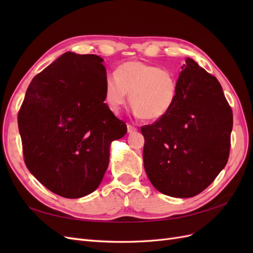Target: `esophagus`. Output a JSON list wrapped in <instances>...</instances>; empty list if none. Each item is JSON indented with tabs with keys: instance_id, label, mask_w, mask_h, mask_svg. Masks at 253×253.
<instances>
[{
	"instance_id": "obj_1",
	"label": "esophagus",
	"mask_w": 253,
	"mask_h": 253,
	"mask_svg": "<svg viewBox=\"0 0 253 253\" xmlns=\"http://www.w3.org/2000/svg\"><path fill=\"white\" fill-rule=\"evenodd\" d=\"M137 131V127L132 126V125H127V132L128 133H134Z\"/></svg>"
}]
</instances>
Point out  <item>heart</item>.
<instances>
[{
	"label": "heart",
	"instance_id": "1",
	"mask_svg": "<svg viewBox=\"0 0 253 253\" xmlns=\"http://www.w3.org/2000/svg\"><path fill=\"white\" fill-rule=\"evenodd\" d=\"M134 114L147 120H158L171 111L177 97V80L173 73L140 61L118 66L116 75H106L104 100L109 109L119 113L127 102Z\"/></svg>",
	"mask_w": 253,
	"mask_h": 253
}]
</instances>
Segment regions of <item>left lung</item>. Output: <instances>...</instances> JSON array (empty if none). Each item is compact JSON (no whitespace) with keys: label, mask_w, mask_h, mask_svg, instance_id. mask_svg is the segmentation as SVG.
<instances>
[{"label":"left lung","mask_w":253,"mask_h":253,"mask_svg":"<svg viewBox=\"0 0 253 253\" xmlns=\"http://www.w3.org/2000/svg\"><path fill=\"white\" fill-rule=\"evenodd\" d=\"M232 110L217 79L187 58L171 111L141 126L143 165L163 194L187 198L210 186L230 152Z\"/></svg>","instance_id":"8db88e82"}]
</instances>
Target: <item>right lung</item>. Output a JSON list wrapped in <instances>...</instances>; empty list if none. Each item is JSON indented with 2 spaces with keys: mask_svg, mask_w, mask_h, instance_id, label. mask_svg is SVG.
Masks as SVG:
<instances>
[{
  "mask_svg": "<svg viewBox=\"0 0 253 253\" xmlns=\"http://www.w3.org/2000/svg\"><path fill=\"white\" fill-rule=\"evenodd\" d=\"M102 61L65 52L30 82L18 114L27 169L62 197L94 192L108 169L111 142L126 133V122L104 103Z\"/></svg>",
  "mask_w": 253,
  "mask_h": 253,
  "instance_id": "right-lung-1",
  "label": "right lung"
}]
</instances>
